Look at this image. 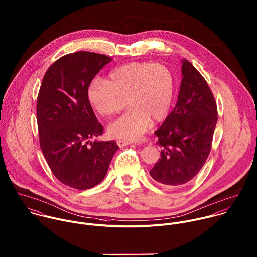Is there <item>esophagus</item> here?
<instances>
[{"label":"esophagus","mask_w":257,"mask_h":257,"mask_svg":"<svg viewBox=\"0 0 257 257\" xmlns=\"http://www.w3.org/2000/svg\"><path fill=\"white\" fill-rule=\"evenodd\" d=\"M131 142L130 141H128V140H117V145L119 146V147H124V146H127V145H129Z\"/></svg>","instance_id":"34e87169"}]
</instances>
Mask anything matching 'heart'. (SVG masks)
<instances>
[{
  "label": "heart",
  "mask_w": 257,
  "mask_h": 257,
  "mask_svg": "<svg viewBox=\"0 0 257 257\" xmlns=\"http://www.w3.org/2000/svg\"><path fill=\"white\" fill-rule=\"evenodd\" d=\"M175 94V79L163 64L133 62L120 66L109 75V81L96 78L88 88V100L102 116L120 113L122 117L108 126V133L117 139H137L147 130L150 121L159 123L169 114Z\"/></svg>",
  "instance_id": "obj_1"
}]
</instances>
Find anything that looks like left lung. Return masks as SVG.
Returning a JSON list of instances; mask_svg holds the SVG:
<instances>
[{
  "instance_id": "8db88e82",
  "label": "left lung",
  "mask_w": 257,
  "mask_h": 257,
  "mask_svg": "<svg viewBox=\"0 0 257 257\" xmlns=\"http://www.w3.org/2000/svg\"><path fill=\"white\" fill-rule=\"evenodd\" d=\"M182 80L177 103L155 131L161 155L150 170L151 177L168 188H179L192 180L210 153L217 123V107L202 75L182 60Z\"/></svg>"
}]
</instances>
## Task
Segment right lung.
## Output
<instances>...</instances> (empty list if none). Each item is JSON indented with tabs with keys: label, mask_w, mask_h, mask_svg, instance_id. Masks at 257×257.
I'll return each mask as SVG.
<instances>
[{
	"label": "right lung",
	"mask_w": 257,
	"mask_h": 257,
	"mask_svg": "<svg viewBox=\"0 0 257 257\" xmlns=\"http://www.w3.org/2000/svg\"><path fill=\"white\" fill-rule=\"evenodd\" d=\"M112 58L76 52L57 60L47 70L37 99L39 141L44 157L63 184L90 189L107 174L119 149L115 141H91L103 133L88 100L93 78Z\"/></svg>",
	"instance_id": "right-lung-1"
}]
</instances>
